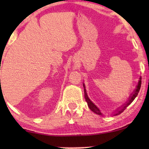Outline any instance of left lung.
<instances>
[{
    "label": "left lung",
    "instance_id": "1",
    "mask_svg": "<svg viewBox=\"0 0 149 149\" xmlns=\"http://www.w3.org/2000/svg\"><path fill=\"white\" fill-rule=\"evenodd\" d=\"M142 77H140V80H139V82H138V86L137 87H136V89L135 91H134V93L132 94V95L131 96V97H130V99L129 100V101H128V102H127V104H125V105L123 106V107L121 108V109L118 110L117 111V113L115 114L114 115H120L121 113H123V112L124 111V110H125L126 108H127L128 106H129L130 104H131L132 102L134 101V100L136 98V97L137 96L138 94V92H139L140 91V87H141V83H142ZM83 87L85 88V85L83 84ZM84 93H85V100H86V102H87V105H88V107L89 109H90V110L91 111H93V113H96L97 114V115H102L101 112L100 111L98 108H97L96 106H95L94 104H93L92 102H91L90 100L89 99L88 96H87V93H86V91H85V89H84Z\"/></svg>",
    "mask_w": 149,
    "mask_h": 149
}]
</instances>
